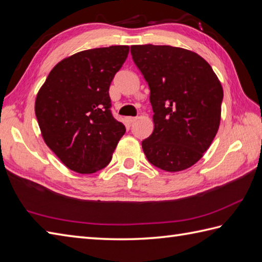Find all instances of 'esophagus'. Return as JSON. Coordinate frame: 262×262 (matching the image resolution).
I'll return each mask as SVG.
<instances>
[{"label":"esophagus","mask_w":262,"mask_h":262,"mask_svg":"<svg viewBox=\"0 0 262 262\" xmlns=\"http://www.w3.org/2000/svg\"><path fill=\"white\" fill-rule=\"evenodd\" d=\"M126 120H127V123L132 125V124H134L137 120V117H127Z\"/></svg>","instance_id":"34e87169"}]
</instances>
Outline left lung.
I'll list each match as a JSON object with an SVG mask.
<instances>
[{
  "instance_id": "1",
  "label": "left lung",
  "mask_w": 262,
  "mask_h": 262,
  "mask_svg": "<svg viewBox=\"0 0 262 262\" xmlns=\"http://www.w3.org/2000/svg\"><path fill=\"white\" fill-rule=\"evenodd\" d=\"M130 53L148 83L154 112L144 153L163 171H184L202 159L219 130L221 82L206 60L183 48L132 46Z\"/></svg>"
}]
</instances>
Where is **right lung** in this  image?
<instances>
[{"label":"right lung","instance_id":"obj_1","mask_svg":"<svg viewBox=\"0 0 262 262\" xmlns=\"http://www.w3.org/2000/svg\"><path fill=\"white\" fill-rule=\"evenodd\" d=\"M128 52V46L77 52L54 66L39 89L34 112L42 138L71 171L107 166L126 132L109 109V86Z\"/></svg>","mask_w":262,"mask_h":262}]
</instances>
